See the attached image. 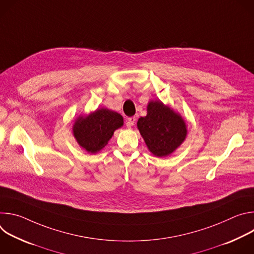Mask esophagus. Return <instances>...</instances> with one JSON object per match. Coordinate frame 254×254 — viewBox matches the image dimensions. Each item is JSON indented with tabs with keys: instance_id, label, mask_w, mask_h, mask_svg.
<instances>
[{
	"instance_id": "1",
	"label": "esophagus",
	"mask_w": 254,
	"mask_h": 254,
	"mask_svg": "<svg viewBox=\"0 0 254 254\" xmlns=\"http://www.w3.org/2000/svg\"><path fill=\"white\" fill-rule=\"evenodd\" d=\"M135 121H136V118H135V117H130V118H128L127 121V126L128 127H132V126L135 124Z\"/></svg>"
}]
</instances>
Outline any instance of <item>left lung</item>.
<instances>
[{
	"instance_id": "8db88e82",
	"label": "left lung",
	"mask_w": 254,
	"mask_h": 254,
	"mask_svg": "<svg viewBox=\"0 0 254 254\" xmlns=\"http://www.w3.org/2000/svg\"><path fill=\"white\" fill-rule=\"evenodd\" d=\"M137 128L148 149L156 157L171 155L187 135L182 117L160 100L149 102L148 114L138 119Z\"/></svg>"
}]
</instances>
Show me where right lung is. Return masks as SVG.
Segmentation results:
<instances>
[{
    "instance_id": "obj_1",
    "label": "right lung",
    "mask_w": 254,
    "mask_h": 254,
    "mask_svg": "<svg viewBox=\"0 0 254 254\" xmlns=\"http://www.w3.org/2000/svg\"><path fill=\"white\" fill-rule=\"evenodd\" d=\"M124 126L123 117L107 108H99L87 117H79L73 125V135L79 146L91 154L103 149L116 129Z\"/></svg>"
}]
</instances>
